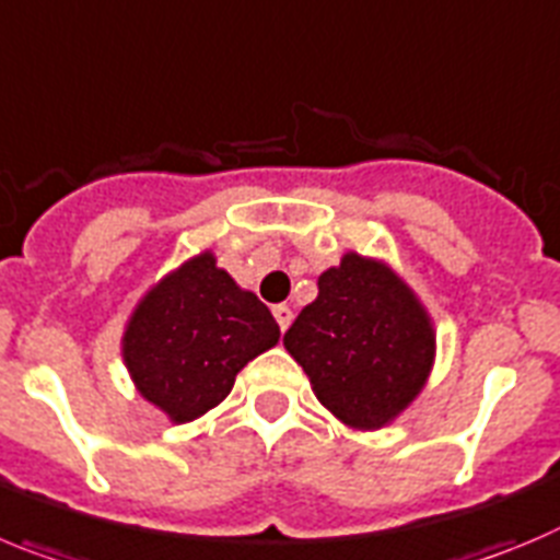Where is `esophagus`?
Returning <instances> with one entry per match:
<instances>
[{
  "label": "esophagus",
  "mask_w": 560,
  "mask_h": 560,
  "mask_svg": "<svg viewBox=\"0 0 560 560\" xmlns=\"http://www.w3.org/2000/svg\"><path fill=\"white\" fill-rule=\"evenodd\" d=\"M271 314H275V319H277V325H280V330H289V325H291V319H294V314H291V307L289 305H275L271 307Z\"/></svg>",
  "instance_id": "esophagus-1"
}]
</instances>
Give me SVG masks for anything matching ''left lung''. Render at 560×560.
<instances>
[{
    "instance_id": "obj_1",
    "label": "left lung",
    "mask_w": 560,
    "mask_h": 560,
    "mask_svg": "<svg viewBox=\"0 0 560 560\" xmlns=\"http://www.w3.org/2000/svg\"><path fill=\"white\" fill-rule=\"evenodd\" d=\"M316 399L352 430H381L430 377L435 330L419 296L383 260L347 253L283 336Z\"/></svg>"
}]
</instances>
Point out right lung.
<instances>
[{"mask_svg": "<svg viewBox=\"0 0 560 560\" xmlns=\"http://www.w3.org/2000/svg\"><path fill=\"white\" fill-rule=\"evenodd\" d=\"M277 341L269 307L205 249L141 296L121 336V358L138 394L183 424L217 408L235 374Z\"/></svg>", "mask_w": 560, "mask_h": 560, "instance_id": "right-lung-1", "label": "right lung"}]
</instances>
